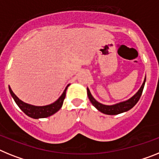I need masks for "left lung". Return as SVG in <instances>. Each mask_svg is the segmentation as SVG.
I'll return each mask as SVG.
<instances>
[{
    "mask_svg": "<svg viewBox=\"0 0 159 159\" xmlns=\"http://www.w3.org/2000/svg\"><path fill=\"white\" fill-rule=\"evenodd\" d=\"M145 82H146V78H145L144 81H143V85L141 86L140 89H139L137 93H135L132 98H130L128 100L122 102L117 103V104L112 105V106H106V105H103L102 103L98 102V101L95 100L93 98V97L91 94L90 91L87 88V95L89 97V101L91 103L93 104L95 108L98 110H99L100 112L103 113L105 114H108V115H116V114H121V113L126 112L128 110H130L131 108H133L135 105L137 104L139 100L140 99L141 95L143 93V88H144Z\"/></svg>",
    "mask_w": 159,
    "mask_h": 159,
    "instance_id": "8db88e82",
    "label": "left lung"
}]
</instances>
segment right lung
I'll use <instances>...</instances> for the list:
<instances>
[{
    "label": "right lung",
    "mask_w": 159,
    "mask_h": 159,
    "mask_svg": "<svg viewBox=\"0 0 159 159\" xmlns=\"http://www.w3.org/2000/svg\"><path fill=\"white\" fill-rule=\"evenodd\" d=\"M69 85H68L66 86V88L65 89L64 92H63V93L61 94V96L55 102L44 106H33V105L27 104V103L24 102H22L21 100H20V99L15 95V93H13V90L11 89L10 87H9V92H10L11 96L13 97V98L14 99L15 102H16V105L19 106V108H20L26 115H28L29 117L35 118V119H38V118H47V117H49V116L53 115V114H54L55 113L57 112V111L61 108L63 102H64V99L65 98H66V89H67Z\"/></svg>",
    "instance_id": "add662e5"
}]
</instances>
